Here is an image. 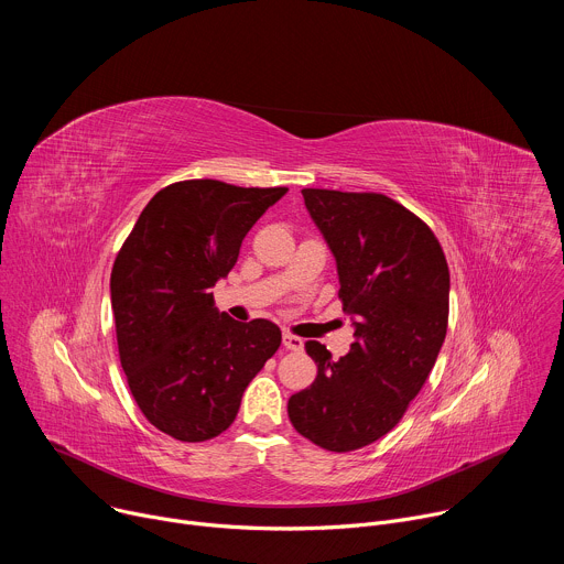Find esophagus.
Instances as JSON below:
<instances>
[{"mask_svg": "<svg viewBox=\"0 0 564 564\" xmlns=\"http://www.w3.org/2000/svg\"><path fill=\"white\" fill-rule=\"evenodd\" d=\"M283 346L288 350H303V339L292 335V333H288V330H283Z\"/></svg>", "mask_w": 564, "mask_h": 564, "instance_id": "obj_1", "label": "esophagus"}]
</instances>
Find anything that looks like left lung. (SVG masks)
<instances>
[{"label": "left lung", "instance_id": "obj_1", "mask_svg": "<svg viewBox=\"0 0 564 564\" xmlns=\"http://www.w3.org/2000/svg\"><path fill=\"white\" fill-rule=\"evenodd\" d=\"M301 194L335 254L355 344L337 361L318 341L305 344L316 379L290 397L288 417L312 444L348 453L390 433L426 383L446 337L451 274L437 236L397 200Z\"/></svg>", "mask_w": 564, "mask_h": 564}]
</instances>
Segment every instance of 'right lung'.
Here are the masks:
<instances>
[{
    "instance_id": "right-lung-1",
    "label": "right lung",
    "mask_w": 564,
    "mask_h": 564,
    "mask_svg": "<svg viewBox=\"0 0 564 564\" xmlns=\"http://www.w3.org/2000/svg\"><path fill=\"white\" fill-rule=\"evenodd\" d=\"M288 187L181 181L142 209L111 270L120 364L142 415L181 442L231 426L248 383L281 346L268 318L214 307L252 225Z\"/></svg>"
}]
</instances>
